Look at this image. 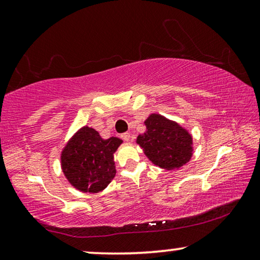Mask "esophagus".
<instances>
[{
    "instance_id": "1",
    "label": "esophagus",
    "mask_w": 260,
    "mask_h": 260,
    "mask_svg": "<svg viewBox=\"0 0 260 260\" xmlns=\"http://www.w3.org/2000/svg\"><path fill=\"white\" fill-rule=\"evenodd\" d=\"M123 141H129L131 140V134L129 133H123V134H121V137H120Z\"/></svg>"
}]
</instances>
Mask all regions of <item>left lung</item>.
Listing matches in <instances>:
<instances>
[{
    "instance_id": "left-lung-1",
    "label": "left lung",
    "mask_w": 260,
    "mask_h": 260,
    "mask_svg": "<svg viewBox=\"0 0 260 260\" xmlns=\"http://www.w3.org/2000/svg\"><path fill=\"white\" fill-rule=\"evenodd\" d=\"M145 123L146 133L140 134L137 142L152 163L171 170L188 162L193 149L186 131L159 114H150Z\"/></svg>"
}]
</instances>
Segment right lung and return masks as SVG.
I'll return each instance as SVG.
<instances>
[{"instance_id":"add662e5","label":"right lung","mask_w":260,"mask_h":260,"mask_svg":"<svg viewBox=\"0 0 260 260\" xmlns=\"http://www.w3.org/2000/svg\"><path fill=\"white\" fill-rule=\"evenodd\" d=\"M121 140H104L97 131L83 127L64 147L61 163L64 176L82 192L97 193L104 189L115 176L113 152Z\"/></svg>"}]
</instances>
